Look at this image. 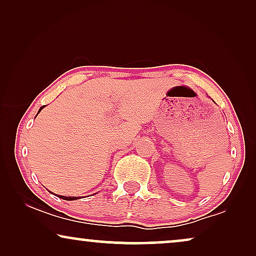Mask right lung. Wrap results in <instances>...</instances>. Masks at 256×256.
<instances>
[{
	"mask_svg": "<svg viewBox=\"0 0 256 256\" xmlns=\"http://www.w3.org/2000/svg\"><path fill=\"white\" fill-rule=\"evenodd\" d=\"M44 107V106H43ZM43 107H40V112L43 110ZM40 112H38V113H40ZM58 197H60L62 199H73L74 197H64V196H58Z\"/></svg>",
	"mask_w": 256,
	"mask_h": 256,
	"instance_id": "right-lung-1",
	"label": "right lung"
}]
</instances>
